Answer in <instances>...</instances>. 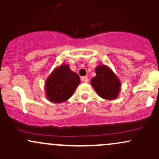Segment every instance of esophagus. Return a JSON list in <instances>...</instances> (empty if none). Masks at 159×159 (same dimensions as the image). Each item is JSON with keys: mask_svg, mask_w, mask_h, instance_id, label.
<instances>
[{"mask_svg": "<svg viewBox=\"0 0 159 159\" xmlns=\"http://www.w3.org/2000/svg\"><path fill=\"white\" fill-rule=\"evenodd\" d=\"M81 81H83V82H89V78H88V76L81 77Z\"/></svg>", "mask_w": 159, "mask_h": 159, "instance_id": "obj_1", "label": "esophagus"}]
</instances>
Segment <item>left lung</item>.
<instances>
[{"label": "left lung", "instance_id": "8db88e82", "mask_svg": "<svg viewBox=\"0 0 159 159\" xmlns=\"http://www.w3.org/2000/svg\"><path fill=\"white\" fill-rule=\"evenodd\" d=\"M96 76L91 79V85L100 97L107 100L116 98L121 83L108 67L99 65L95 69Z\"/></svg>", "mask_w": 159, "mask_h": 159}]
</instances>
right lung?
Listing matches in <instances>:
<instances>
[{"label":"right lung","mask_w":159,"mask_h":159,"mask_svg":"<svg viewBox=\"0 0 159 159\" xmlns=\"http://www.w3.org/2000/svg\"><path fill=\"white\" fill-rule=\"evenodd\" d=\"M79 84V76L71 71L68 65H63L56 68L47 79L46 95L54 103L64 102L71 97Z\"/></svg>","instance_id":"1"}]
</instances>
